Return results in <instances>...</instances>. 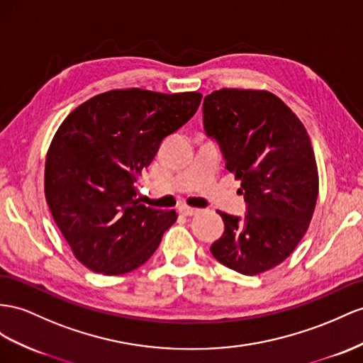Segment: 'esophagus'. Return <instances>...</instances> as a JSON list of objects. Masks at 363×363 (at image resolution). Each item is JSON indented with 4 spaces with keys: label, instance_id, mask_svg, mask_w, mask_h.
<instances>
[{
    "label": "esophagus",
    "instance_id": "1",
    "mask_svg": "<svg viewBox=\"0 0 363 363\" xmlns=\"http://www.w3.org/2000/svg\"><path fill=\"white\" fill-rule=\"evenodd\" d=\"M179 213H181V215H184V216H194V215H198L199 210L198 208H193V207H187V206H181L179 207Z\"/></svg>",
    "mask_w": 363,
    "mask_h": 363
}]
</instances>
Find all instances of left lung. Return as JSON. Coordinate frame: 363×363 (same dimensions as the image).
<instances>
[{
	"label": "left lung",
	"instance_id": "left-lung-1",
	"mask_svg": "<svg viewBox=\"0 0 363 363\" xmlns=\"http://www.w3.org/2000/svg\"><path fill=\"white\" fill-rule=\"evenodd\" d=\"M203 130L240 181L244 218L218 211L216 261L255 276L284 262L308 230L319 193L310 136L291 108L265 90L220 89L203 98Z\"/></svg>",
	"mask_w": 363,
	"mask_h": 363
}]
</instances>
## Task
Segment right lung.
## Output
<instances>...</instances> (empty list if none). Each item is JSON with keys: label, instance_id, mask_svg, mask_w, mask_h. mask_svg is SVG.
<instances>
[{"label": "right lung", "instance_id": "obj_1", "mask_svg": "<svg viewBox=\"0 0 363 363\" xmlns=\"http://www.w3.org/2000/svg\"><path fill=\"white\" fill-rule=\"evenodd\" d=\"M201 99L198 91L110 90L62 121L45 157V199L73 255L91 272H133L174 224V210L141 203L136 181Z\"/></svg>", "mask_w": 363, "mask_h": 363}]
</instances>
